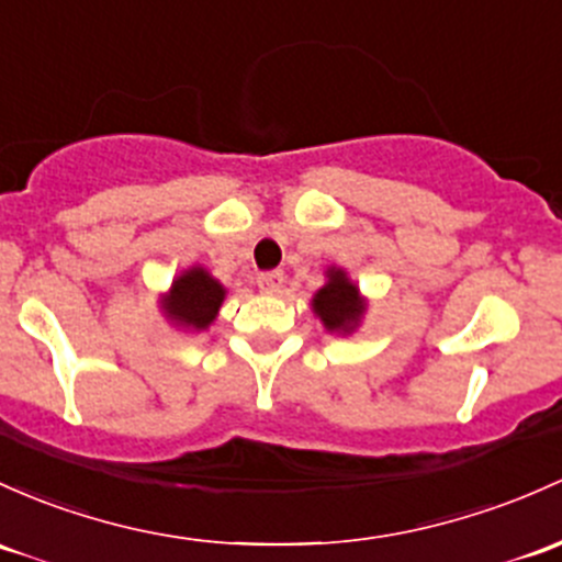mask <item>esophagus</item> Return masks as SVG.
<instances>
[{"mask_svg":"<svg viewBox=\"0 0 562 562\" xmlns=\"http://www.w3.org/2000/svg\"><path fill=\"white\" fill-rule=\"evenodd\" d=\"M282 282H285V274H282L280 269L261 271V274H258V288H261V293H280Z\"/></svg>","mask_w":562,"mask_h":562,"instance_id":"esophagus-1","label":"esophagus"}]
</instances>
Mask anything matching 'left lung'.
I'll use <instances>...</instances> for the list:
<instances>
[{
    "label": "left lung",
    "mask_w": 562,
    "mask_h": 562,
    "mask_svg": "<svg viewBox=\"0 0 562 562\" xmlns=\"http://www.w3.org/2000/svg\"><path fill=\"white\" fill-rule=\"evenodd\" d=\"M312 306L328 330H352L363 315V301L341 269L328 271V282L315 293Z\"/></svg>",
    "instance_id": "obj_1"
}]
</instances>
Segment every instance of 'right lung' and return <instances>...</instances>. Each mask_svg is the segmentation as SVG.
<instances>
[{"instance_id":"obj_1","label":"right lung","mask_w":562,"mask_h":562,"mask_svg":"<svg viewBox=\"0 0 562 562\" xmlns=\"http://www.w3.org/2000/svg\"><path fill=\"white\" fill-rule=\"evenodd\" d=\"M223 296H226V291H223L221 282L212 280L202 266H196L172 282V293L164 299V310L180 326L204 330L215 321Z\"/></svg>"}]
</instances>
